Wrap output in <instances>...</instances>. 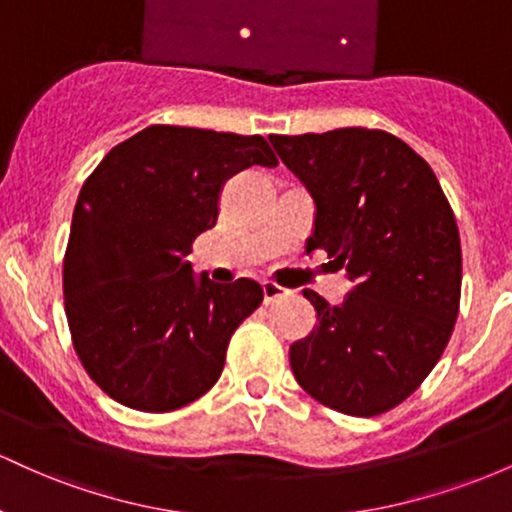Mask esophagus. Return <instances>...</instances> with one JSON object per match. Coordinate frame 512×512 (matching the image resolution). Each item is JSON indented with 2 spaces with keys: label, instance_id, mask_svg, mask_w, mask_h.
I'll return each instance as SVG.
<instances>
[{
  "label": "esophagus",
  "instance_id": "obj_1",
  "mask_svg": "<svg viewBox=\"0 0 512 512\" xmlns=\"http://www.w3.org/2000/svg\"><path fill=\"white\" fill-rule=\"evenodd\" d=\"M262 291H264V303H274V301H279V298H286L291 293L286 286L276 284V281H264Z\"/></svg>",
  "mask_w": 512,
  "mask_h": 512
}]
</instances>
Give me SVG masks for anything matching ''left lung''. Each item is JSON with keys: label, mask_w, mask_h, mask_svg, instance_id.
<instances>
[{"label": "left lung", "mask_w": 512, "mask_h": 512, "mask_svg": "<svg viewBox=\"0 0 512 512\" xmlns=\"http://www.w3.org/2000/svg\"><path fill=\"white\" fill-rule=\"evenodd\" d=\"M269 142L315 199L308 250H325L356 281L342 305L303 291L317 327L291 346L293 375L334 411L385 414L419 390L460 313L462 248L448 197L424 158L383 129Z\"/></svg>", "instance_id": "1"}]
</instances>
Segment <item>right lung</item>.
Returning <instances> with one entry per match:
<instances>
[{
  "mask_svg": "<svg viewBox=\"0 0 512 512\" xmlns=\"http://www.w3.org/2000/svg\"><path fill=\"white\" fill-rule=\"evenodd\" d=\"M252 163H279L260 134L151 125L86 178L64 252V310L81 366L115 402L166 414L219 380L233 332L264 293L252 279H195L185 257L216 223L223 180Z\"/></svg>",
  "mask_w": 512,
  "mask_h": 512,
  "instance_id": "right-lung-1",
  "label": "right lung"
}]
</instances>
